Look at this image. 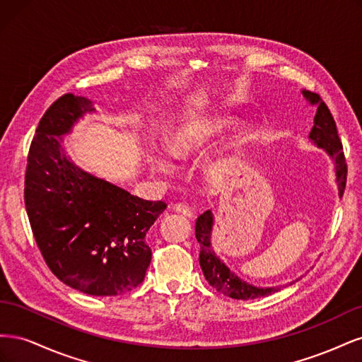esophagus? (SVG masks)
I'll list each match as a JSON object with an SVG mask.
<instances>
[{
  "instance_id": "1",
  "label": "esophagus",
  "mask_w": 362,
  "mask_h": 362,
  "mask_svg": "<svg viewBox=\"0 0 362 362\" xmlns=\"http://www.w3.org/2000/svg\"><path fill=\"white\" fill-rule=\"evenodd\" d=\"M173 211L175 213H178V214H182V216H185V217H193V211H192V208H189L187 205H184V204H177V205H173Z\"/></svg>"
}]
</instances>
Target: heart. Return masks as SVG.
<instances>
[{
  "label": "heart",
  "instance_id": "obj_1",
  "mask_svg": "<svg viewBox=\"0 0 362 362\" xmlns=\"http://www.w3.org/2000/svg\"><path fill=\"white\" fill-rule=\"evenodd\" d=\"M233 127V119L229 116H213V117H198L184 122L166 137V149L169 156L175 160L187 161L199 154L202 149L221 137L226 129ZM238 145H246L245 139L238 140ZM151 164L157 172L169 175L172 168L169 161L160 154L151 156Z\"/></svg>",
  "mask_w": 362,
  "mask_h": 362
}]
</instances>
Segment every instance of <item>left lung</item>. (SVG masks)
I'll return each instance as SVG.
<instances>
[{"mask_svg":"<svg viewBox=\"0 0 362 362\" xmlns=\"http://www.w3.org/2000/svg\"><path fill=\"white\" fill-rule=\"evenodd\" d=\"M302 95L310 105L317 108V113L314 116V127L311 128L308 139L313 144L323 149L334 163V173H335V184L338 190V198L341 199L346 187V178H347V166L343 154L341 140L338 137V131L335 120L329 112V108L322 101V98L313 93L310 90H302ZM214 229V214L211 210H206L201 214L196 221V240L201 246L199 254V264L205 279L208 281L211 287L217 291L228 296V298L238 299V300H247V299H257L264 298L272 293H276L286 286H291L296 281L294 279L286 286H276V287H258L254 286L245 279L240 278L234 270L229 269L225 261L216 254L211 245V235Z\"/></svg>","mask_w":362,"mask_h":362,"instance_id":"obj_1","label":"left lung"}]
</instances>
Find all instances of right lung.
Here are the masks:
<instances>
[{
  "instance_id": "1",
  "label": "right lung",
  "mask_w": 362,
  "mask_h": 362,
  "mask_svg": "<svg viewBox=\"0 0 362 362\" xmlns=\"http://www.w3.org/2000/svg\"><path fill=\"white\" fill-rule=\"evenodd\" d=\"M89 98L63 95L42 116L31 141L24 199L36 243L66 286L120 296L145 279L152 252L145 237L166 210L76 166L63 139L86 115Z\"/></svg>"
}]
</instances>
